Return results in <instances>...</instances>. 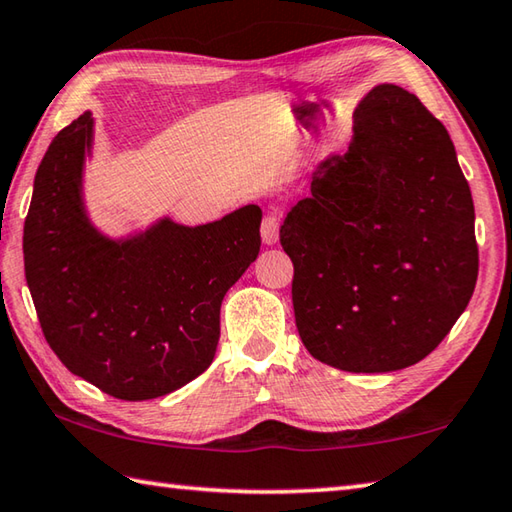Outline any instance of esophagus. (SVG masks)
<instances>
[{
    "label": "esophagus",
    "instance_id": "34e87169",
    "mask_svg": "<svg viewBox=\"0 0 512 512\" xmlns=\"http://www.w3.org/2000/svg\"><path fill=\"white\" fill-rule=\"evenodd\" d=\"M278 218L274 214H267L263 218V225H260V238H263L265 245H276L278 243Z\"/></svg>",
    "mask_w": 512,
    "mask_h": 512
}]
</instances>
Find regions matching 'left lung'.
<instances>
[{
	"label": "left lung",
	"instance_id": "8db88e82",
	"mask_svg": "<svg viewBox=\"0 0 512 512\" xmlns=\"http://www.w3.org/2000/svg\"><path fill=\"white\" fill-rule=\"evenodd\" d=\"M281 245L298 336L316 361L383 374L426 359L464 314L479 269L475 207L446 127L417 95L376 86L347 151L318 162Z\"/></svg>",
	"mask_w": 512,
	"mask_h": 512
}]
</instances>
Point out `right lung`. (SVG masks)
Here are the masks:
<instances>
[{
  "instance_id": "obj_1",
  "label": "right lung",
  "mask_w": 512,
  "mask_h": 512,
  "mask_svg": "<svg viewBox=\"0 0 512 512\" xmlns=\"http://www.w3.org/2000/svg\"><path fill=\"white\" fill-rule=\"evenodd\" d=\"M95 120L84 111L37 167L24 269L46 343L66 368L122 401L182 388L214 361L220 305L260 252L258 205L214 223L169 216L109 236L84 202Z\"/></svg>"
}]
</instances>
